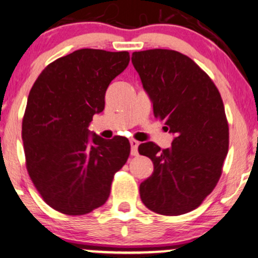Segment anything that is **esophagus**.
<instances>
[{"mask_svg":"<svg viewBox=\"0 0 258 258\" xmlns=\"http://www.w3.org/2000/svg\"><path fill=\"white\" fill-rule=\"evenodd\" d=\"M130 144H131V155L132 156L138 155L139 142H137V140H135V139H131V140H130Z\"/></svg>","mask_w":258,"mask_h":258,"instance_id":"34e87169","label":"esophagus"}]
</instances>
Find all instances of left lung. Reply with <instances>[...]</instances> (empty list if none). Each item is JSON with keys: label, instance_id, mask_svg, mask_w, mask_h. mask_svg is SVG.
Listing matches in <instances>:
<instances>
[{"label": "left lung", "instance_id": "8db88e82", "mask_svg": "<svg viewBox=\"0 0 258 258\" xmlns=\"http://www.w3.org/2000/svg\"><path fill=\"white\" fill-rule=\"evenodd\" d=\"M132 64L153 105V114L174 135L171 148L140 144L153 172L140 183L149 210L180 216L195 210L219 181L229 151V125L219 90L190 58L177 51L132 53Z\"/></svg>", "mask_w": 258, "mask_h": 258}]
</instances>
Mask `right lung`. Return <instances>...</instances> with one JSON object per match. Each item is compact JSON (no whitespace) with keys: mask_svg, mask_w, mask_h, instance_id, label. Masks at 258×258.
<instances>
[{"mask_svg":"<svg viewBox=\"0 0 258 258\" xmlns=\"http://www.w3.org/2000/svg\"><path fill=\"white\" fill-rule=\"evenodd\" d=\"M130 53L82 48L48 64L29 91L22 120L27 170L48 206L81 216L102 206L114 174L130 156L128 139L88 130L105 109L109 83Z\"/></svg>","mask_w":258,"mask_h":258,"instance_id":"1","label":"right lung"}]
</instances>
